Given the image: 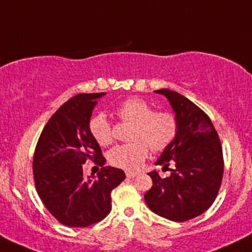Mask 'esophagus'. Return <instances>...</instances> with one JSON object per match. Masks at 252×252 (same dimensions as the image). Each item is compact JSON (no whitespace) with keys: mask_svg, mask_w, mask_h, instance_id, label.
<instances>
[{"mask_svg":"<svg viewBox=\"0 0 252 252\" xmlns=\"http://www.w3.org/2000/svg\"><path fill=\"white\" fill-rule=\"evenodd\" d=\"M126 178L134 179V178H136V176L138 175V173H136V172H130V170H128V172H126Z\"/></svg>","mask_w":252,"mask_h":252,"instance_id":"obj_1","label":"esophagus"}]
</instances>
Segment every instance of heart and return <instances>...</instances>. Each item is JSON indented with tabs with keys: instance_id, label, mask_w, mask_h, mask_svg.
<instances>
[{
	"instance_id": "1",
	"label": "heart",
	"mask_w": 252,
	"mask_h": 252,
	"mask_svg": "<svg viewBox=\"0 0 252 252\" xmlns=\"http://www.w3.org/2000/svg\"><path fill=\"white\" fill-rule=\"evenodd\" d=\"M117 116L130 122V142L114 147L108 154L112 166L123 169H137L149 154V149L162 152L174 141L178 123L167 111H153L152 106L140 98H129L118 105ZM92 137L100 146H109L114 140L111 123L103 112L94 115L89 121Z\"/></svg>"
}]
</instances>
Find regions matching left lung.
I'll use <instances>...</instances> for the list:
<instances>
[{
	"label": "left lung",
	"mask_w": 252,
	"mask_h": 252,
	"mask_svg": "<svg viewBox=\"0 0 252 252\" xmlns=\"http://www.w3.org/2000/svg\"><path fill=\"white\" fill-rule=\"evenodd\" d=\"M155 92L168 99L178 131L155 162L169 169L170 175L148 173L153 186L144 200L156 215L186 221L204 213L216 200L224 173L221 144L210 117L189 98L168 89ZM169 164L173 169L168 168Z\"/></svg>",
	"instance_id": "8db88e82"
}]
</instances>
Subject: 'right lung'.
Returning a JSON list of instances; mask_svg holds the SVG:
<instances>
[{
	"instance_id": "obj_1",
	"label": "right lung",
	"mask_w": 252,
	"mask_h": 252,
	"mask_svg": "<svg viewBox=\"0 0 252 252\" xmlns=\"http://www.w3.org/2000/svg\"><path fill=\"white\" fill-rule=\"evenodd\" d=\"M100 94H79L54 112L43 128L33 158L36 192L46 209L62 224L86 227L111 211V192L126 179L122 169L106 166L102 149L89 130ZM91 159L102 166L85 178L82 164Z\"/></svg>"
}]
</instances>
